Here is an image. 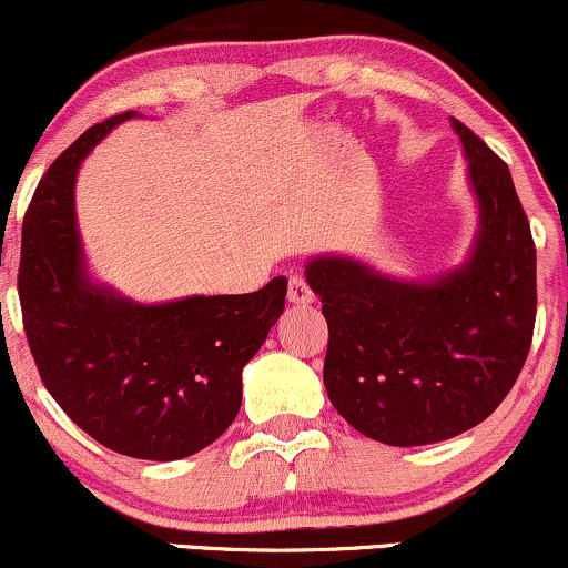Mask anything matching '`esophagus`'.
<instances>
[{
	"label": "esophagus",
	"mask_w": 568,
	"mask_h": 568,
	"mask_svg": "<svg viewBox=\"0 0 568 568\" xmlns=\"http://www.w3.org/2000/svg\"><path fill=\"white\" fill-rule=\"evenodd\" d=\"M288 298L293 304H312L314 291L308 288V283L301 275H291L288 280Z\"/></svg>",
	"instance_id": "esophagus-1"
}]
</instances>
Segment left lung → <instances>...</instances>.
Returning <instances> with one entry per match:
<instances>
[{
    "mask_svg": "<svg viewBox=\"0 0 568 568\" xmlns=\"http://www.w3.org/2000/svg\"><path fill=\"white\" fill-rule=\"evenodd\" d=\"M469 160L479 231L462 267L427 283L348 256H314L306 280L329 341L325 387L337 414L385 445H427L485 422L532 346L537 254L508 164L454 120Z\"/></svg>",
    "mask_w": 568,
    "mask_h": 568,
    "instance_id": "obj_1",
    "label": "left lung"
}]
</instances>
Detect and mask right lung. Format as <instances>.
<instances>
[{"instance_id":"obj_1","label":"right lung","mask_w":568,"mask_h":568,"mask_svg":"<svg viewBox=\"0 0 568 568\" xmlns=\"http://www.w3.org/2000/svg\"><path fill=\"white\" fill-rule=\"evenodd\" d=\"M131 118L89 128L39 181L23 217L18 293L41 383L62 412L104 448L178 462L233 425L241 372L283 314L288 280L149 306L91 283L75 222L78 168Z\"/></svg>"}]
</instances>
